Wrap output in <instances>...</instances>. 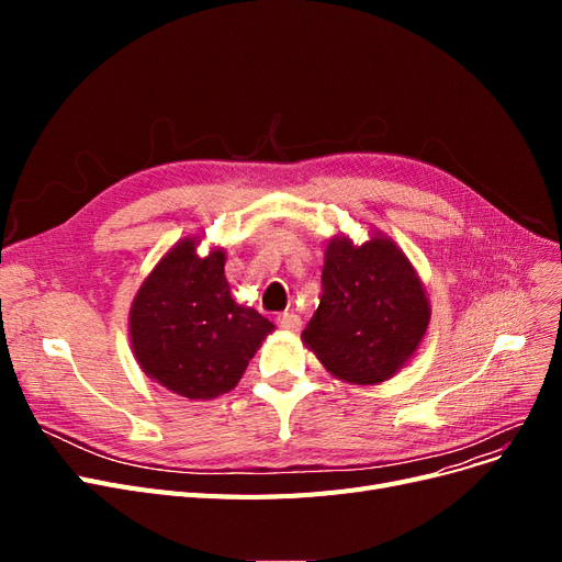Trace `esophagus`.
<instances>
[{
    "label": "esophagus",
    "mask_w": 562,
    "mask_h": 562,
    "mask_svg": "<svg viewBox=\"0 0 562 562\" xmlns=\"http://www.w3.org/2000/svg\"><path fill=\"white\" fill-rule=\"evenodd\" d=\"M277 323H279V328L285 330V333H300V328H302V318L297 314H293V312L279 314Z\"/></svg>",
    "instance_id": "1"
}]
</instances>
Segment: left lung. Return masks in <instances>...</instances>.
Returning a JSON list of instances; mask_svg holds the SVG:
<instances>
[{
    "instance_id": "left-lung-1",
    "label": "left lung",
    "mask_w": 562,
    "mask_h": 562,
    "mask_svg": "<svg viewBox=\"0 0 562 562\" xmlns=\"http://www.w3.org/2000/svg\"><path fill=\"white\" fill-rule=\"evenodd\" d=\"M318 310L302 342L333 378L380 384L411 363L427 335L431 304L403 248L372 229L361 246L335 234L323 252Z\"/></svg>"
}]
</instances>
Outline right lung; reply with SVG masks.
Wrapping results in <instances>:
<instances>
[{
	"label": "right lung",
	"mask_w": 562,
	"mask_h": 562,
	"mask_svg": "<svg viewBox=\"0 0 562 562\" xmlns=\"http://www.w3.org/2000/svg\"><path fill=\"white\" fill-rule=\"evenodd\" d=\"M201 236L164 252L133 297L131 351L149 380L190 401L227 394L274 323L232 297L227 250L199 255Z\"/></svg>",
	"instance_id": "right-lung-1"
}]
</instances>
